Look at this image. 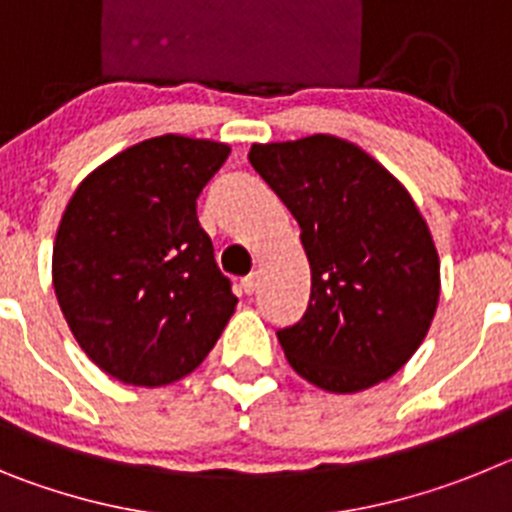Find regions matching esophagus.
Instances as JSON below:
<instances>
[{
    "mask_svg": "<svg viewBox=\"0 0 512 512\" xmlns=\"http://www.w3.org/2000/svg\"><path fill=\"white\" fill-rule=\"evenodd\" d=\"M241 289H243V295H253V292H256V277H246L241 282Z\"/></svg>",
    "mask_w": 512,
    "mask_h": 512,
    "instance_id": "1",
    "label": "esophagus"
}]
</instances>
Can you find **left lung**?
Wrapping results in <instances>:
<instances>
[{"label": "left lung", "instance_id": "8db88e82", "mask_svg": "<svg viewBox=\"0 0 512 512\" xmlns=\"http://www.w3.org/2000/svg\"><path fill=\"white\" fill-rule=\"evenodd\" d=\"M248 161L300 225L310 302L277 330L300 377L328 392L390 379L436 315L438 253L408 189L333 135L251 146Z\"/></svg>", "mask_w": 512, "mask_h": 512}]
</instances>
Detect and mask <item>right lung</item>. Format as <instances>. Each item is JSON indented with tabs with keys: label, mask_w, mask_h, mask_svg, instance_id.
I'll return each mask as SVG.
<instances>
[{
	"label": "right lung",
	"mask_w": 512,
	"mask_h": 512,
	"mask_svg": "<svg viewBox=\"0 0 512 512\" xmlns=\"http://www.w3.org/2000/svg\"><path fill=\"white\" fill-rule=\"evenodd\" d=\"M230 148L161 135L117 153L79 184L53 246L58 305L110 377L161 387L205 361L235 310L197 197Z\"/></svg>",
	"instance_id": "obj_1"
}]
</instances>
